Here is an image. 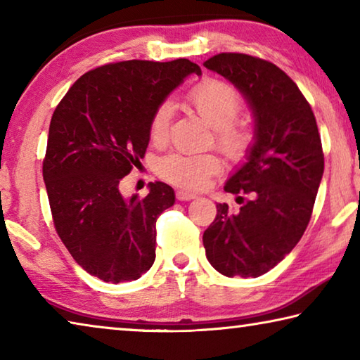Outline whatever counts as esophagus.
I'll return each instance as SVG.
<instances>
[{
  "label": "esophagus",
  "instance_id": "1",
  "mask_svg": "<svg viewBox=\"0 0 360 360\" xmlns=\"http://www.w3.org/2000/svg\"><path fill=\"white\" fill-rule=\"evenodd\" d=\"M176 198H178L179 202H191V200L197 198V193H192L187 191H178L176 192Z\"/></svg>",
  "mask_w": 360,
  "mask_h": 360
}]
</instances>
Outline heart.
Instances as JSON below:
<instances>
[{
	"label": "heart",
	"instance_id": "b5f03b06",
	"mask_svg": "<svg viewBox=\"0 0 360 360\" xmlns=\"http://www.w3.org/2000/svg\"><path fill=\"white\" fill-rule=\"evenodd\" d=\"M195 111L200 114L206 124L216 130V139L227 157L238 160L245 157L252 144V131L246 124H236L235 117L240 111L241 100L233 85L205 79L187 95ZM173 112V103L163 101L155 109L150 120V138L160 143L167 138L169 119ZM222 163L214 154H184L173 152L157 163V172L163 179L184 188H203L211 176L221 172Z\"/></svg>",
	"mask_w": 360,
	"mask_h": 360
}]
</instances>
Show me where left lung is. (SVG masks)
I'll list each match as a JSON object with an SVG mask.
<instances>
[{
    "mask_svg": "<svg viewBox=\"0 0 360 360\" xmlns=\"http://www.w3.org/2000/svg\"><path fill=\"white\" fill-rule=\"evenodd\" d=\"M245 96L254 119L246 162L224 186L248 200L217 216L203 233L210 264L224 276L257 278L270 271L300 241L324 174V154L311 106L297 84L266 60L219 53L203 63Z\"/></svg>",
    "mask_w": 360,
    "mask_h": 360,
    "instance_id": "obj_1",
    "label": "left lung"
}]
</instances>
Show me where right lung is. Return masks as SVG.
<instances>
[{
	"mask_svg": "<svg viewBox=\"0 0 360 360\" xmlns=\"http://www.w3.org/2000/svg\"><path fill=\"white\" fill-rule=\"evenodd\" d=\"M193 72L202 70L187 58L109 63L79 77L53 111L42 163L53 224L101 281H135L154 264L155 222L174 191L150 182L144 198H125L119 182L144 157L155 109Z\"/></svg>",
	"mask_w": 360,
	"mask_h": 360,
	"instance_id": "right-lung-1",
	"label": "right lung"
}]
</instances>
